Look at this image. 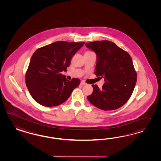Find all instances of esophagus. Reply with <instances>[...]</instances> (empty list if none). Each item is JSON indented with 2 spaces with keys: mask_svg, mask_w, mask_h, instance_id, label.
<instances>
[{
  "mask_svg": "<svg viewBox=\"0 0 161 161\" xmlns=\"http://www.w3.org/2000/svg\"><path fill=\"white\" fill-rule=\"evenodd\" d=\"M86 83H85L84 81H81V83H80V85H81V86H84V85H86Z\"/></svg>",
  "mask_w": 161,
  "mask_h": 161,
  "instance_id": "obj_1",
  "label": "esophagus"
}]
</instances>
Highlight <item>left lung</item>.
Here are the masks:
<instances>
[{"label": "left lung", "instance_id": "1", "mask_svg": "<svg viewBox=\"0 0 161 161\" xmlns=\"http://www.w3.org/2000/svg\"><path fill=\"white\" fill-rule=\"evenodd\" d=\"M97 56L95 74L104 79L100 89L93 84V92L88 100L103 110H113L128 101L136 83V73L132 58L125 51L109 41L86 43Z\"/></svg>", "mask_w": 161, "mask_h": 161}]
</instances>
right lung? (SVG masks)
Returning a JSON list of instances; mask_svg holds the SVG:
<instances>
[{
	"mask_svg": "<svg viewBox=\"0 0 161 161\" xmlns=\"http://www.w3.org/2000/svg\"><path fill=\"white\" fill-rule=\"evenodd\" d=\"M84 42L57 41L35 51L26 74L29 93L38 103L46 107L65 102L80 80H68L61 72L66 71L74 55Z\"/></svg>",
	"mask_w": 161,
	"mask_h": 161,
	"instance_id": "1",
	"label": "right lung"
}]
</instances>
